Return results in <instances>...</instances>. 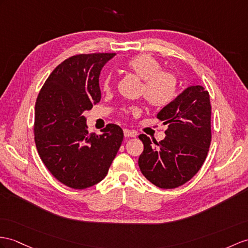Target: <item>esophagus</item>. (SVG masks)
Wrapping results in <instances>:
<instances>
[{"mask_svg": "<svg viewBox=\"0 0 248 248\" xmlns=\"http://www.w3.org/2000/svg\"><path fill=\"white\" fill-rule=\"evenodd\" d=\"M124 136H125V138L136 137V136H137V131H136V130H130V129L125 128V129H124Z\"/></svg>", "mask_w": 248, "mask_h": 248, "instance_id": "obj_1", "label": "esophagus"}]
</instances>
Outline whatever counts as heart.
Returning a JSON list of instances; mask_svg holds the SVG:
<instances>
[{
	"instance_id": "obj_1",
	"label": "heart",
	"mask_w": 248,
	"mask_h": 248,
	"mask_svg": "<svg viewBox=\"0 0 248 248\" xmlns=\"http://www.w3.org/2000/svg\"><path fill=\"white\" fill-rule=\"evenodd\" d=\"M127 68L138 76L143 82L142 93L145 100L155 107H164L174 100L178 93V78L171 71L162 70L163 66L159 60L148 53L138 54L126 63ZM102 87L105 92H109L112 87V78L107 76ZM139 107L132 106L125 109V113H138Z\"/></svg>"
}]
</instances>
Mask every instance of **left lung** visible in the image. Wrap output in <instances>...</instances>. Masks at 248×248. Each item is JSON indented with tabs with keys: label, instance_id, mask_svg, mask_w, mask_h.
<instances>
[{
	"label": "left lung",
	"instance_id": "8db88e82",
	"mask_svg": "<svg viewBox=\"0 0 248 248\" xmlns=\"http://www.w3.org/2000/svg\"><path fill=\"white\" fill-rule=\"evenodd\" d=\"M211 105L203 86L186 88L171 103L156 114L168 127L165 139H139L144 150L139 158L143 176L160 188L171 189L185 184L200 170L206 159L210 142Z\"/></svg>",
	"mask_w": 248,
	"mask_h": 248
}]
</instances>
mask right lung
Returning <instances> with one entry per match:
<instances>
[{"label":"right lung","mask_w":248,"mask_h":248,"mask_svg":"<svg viewBox=\"0 0 248 248\" xmlns=\"http://www.w3.org/2000/svg\"><path fill=\"white\" fill-rule=\"evenodd\" d=\"M116 53L77 54L58 65L41 88L34 110V142L41 160L64 185L85 189L101 182L123 141L108 124L88 134L85 110L101 100L100 72Z\"/></svg>","instance_id":"add662e5"}]
</instances>
